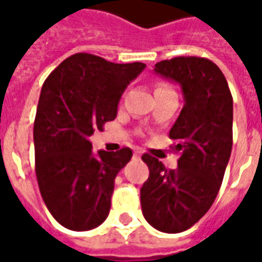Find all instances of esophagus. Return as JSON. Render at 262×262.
Returning a JSON list of instances; mask_svg holds the SVG:
<instances>
[{"mask_svg": "<svg viewBox=\"0 0 262 262\" xmlns=\"http://www.w3.org/2000/svg\"><path fill=\"white\" fill-rule=\"evenodd\" d=\"M135 156H137V157H140V156H142V151H140L139 148H136V150H135Z\"/></svg>", "mask_w": 262, "mask_h": 262, "instance_id": "34e87169", "label": "esophagus"}]
</instances>
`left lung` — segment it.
I'll list each match as a JSON object with an SVG mask.
<instances>
[{
	"instance_id": "1",
	"label": "left lung",
	"mask_w": 262,
	"mask_h": 262,
	"mask_svg": "<svg viewBox=\"0 0 262 262\" xmlns=\"http://www.w3.org/2000/svg\"><path fill=\"white\" fill-rule=\"evenodd\" d=\"M154 73L181 85L184 108L170 137L180 151L178 168L167 170L143 154L150 176L140 189L144 219L164 233L188 230L219 192L233 146V98L213 61L195 56L163 60Z\"/></svg>"
}]
</instances>
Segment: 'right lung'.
<instances>
[{
  "label": "right lung",
  "mask_w": 262,
  "mask_h": 262,
  "mask_svg": "<svg viewBox=\"0 0 262 262\" xmlns=\"http://www.w3.org/2000/svg\"><path fill=\"white\" fill-rule=\"evenodd\" d=\"M144 67L75 53L43 84L33 125L35 170L49 212L66 229L91 230L108 217L115 178L132 150L94 154L88 137L116 118L122 94Z\"/></svg>",
  "instance_id": "right-lung-1"
}]
</instances>
